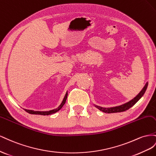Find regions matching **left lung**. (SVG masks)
I'll list each match as a JSON object with an SVG mask.
<instances>
[{
	"label": "left lung",
	"mask_w": 156,
	"mask_h": 156,
	"mask_svg": "<svg viewBox=\"0 0 156 156\" xmlns=\"http://www.w3.org/2000/svg\"><path fill=\"white\" fill-rule=\"evenodd\" d=\"M148 83L147 82L146 83V85L144 86V87H143V89L140 91V92L138 94L134 99H133L132 100H131L130 101L127 102V103L122 105L120 106H114V107H110V108H104V107H101V106H97V105H95V106L96 108H97L99 110L102 111V112H105V113H115V112H124L128 109H129L133 105H135L139 100L140 99V98L143 96V95L144 94V93L147 89L148 87Z\"/></svg>",
	"instance_id": "8db88e82"
}]
</instances>
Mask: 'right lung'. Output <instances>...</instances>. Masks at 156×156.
I'll list each match as a JSON object with an SVG mask.
<instances>
[{"label":"right lung","instance_id":"add662e5","mask_svg":"<svg viewBox=\"0 0 156 156\" xmlns=\"http://www.w3.org/2000/svg\"><path fill=\"white\" fill-rule=\"evenodd\" d=\"M67 95H68V93L67 92L66 93L65 96L64 97V99L62 101L61 104L59 106L58 108H57L55 109H53V110H49V111H34V110H27V109H24L27 112H28L29 114H38V115H50L52 114H54L57 112H58V111L63 107V106L65 105L66 100V98H67Z\"/></svg>","mask_w":156,"mask_h":156}]
</instances>
